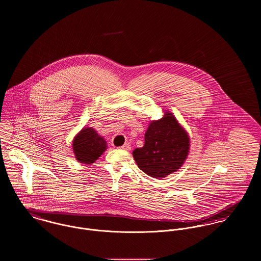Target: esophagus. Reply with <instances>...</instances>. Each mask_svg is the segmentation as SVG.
<instances>
[{"mask_svg": "<svg viewBox=\"0 0 261 261\" xmlns=\"http://www.w3.org/2000/svg\"><path fill=\"white\" fill-rule=\"evenodd\" d=\"M119 149H124V150H129L130 149V145L128 143H125L122 147H120Z\"/></svg>", "mask_w": 261, "mask_h": 261, "instance_id": "1", "label": "esophagus"}]
</instances>
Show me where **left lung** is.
I'll list each match as a JSON object with an SVG mask.
<instances>
[{
    "mask_svg": "<svg viewBox=\"0 0 261 261\" xmlns=\"http://www.w3.org/2000/svg\"><path fill=\"white\" fill-rule=\"evenodd\" d=\"M190 138L173 113L165 112L151 120L145 134V145L133 151L138 167L151 178L162 179L178 171L186 161Z\"/></svg>",
    "mask_w": 261,
    "mask_h": 261,
    "instance_id": "obj_1",
    "label": "left lung"
}]
</instances>
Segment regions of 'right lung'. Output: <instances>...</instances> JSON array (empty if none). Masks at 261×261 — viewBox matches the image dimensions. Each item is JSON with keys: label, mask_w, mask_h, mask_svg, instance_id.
Listing matches in <instances>:
<instances>
[{"label": "right lung", "mask_w": 261, "mask_h": 261, "mask_svg": "<svg viewBox=\"0 0 261 261\" xmlns=\"http://www.w3.org/2000/svg\"><path fill=\"white\" fill-rule=\"evenodd\" d=\"M75 159L81 164H93L108 149L106 140L92 127H83L73 139Z\"/></svg>", "instance_id": "1"}]
</instances>
